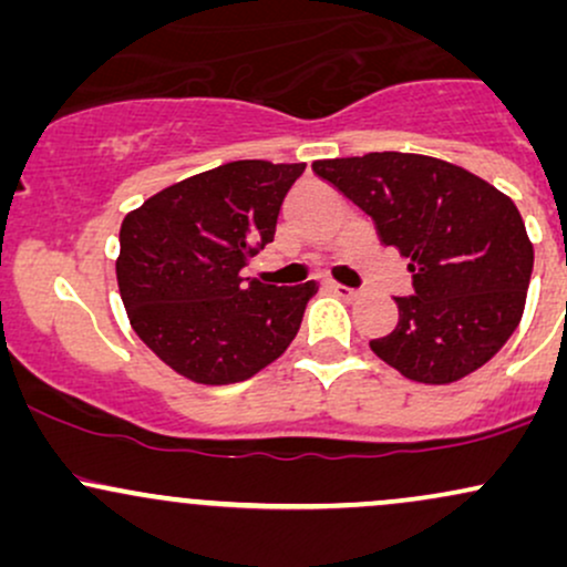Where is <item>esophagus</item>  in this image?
Here are the masks:
<instances>
[{"mask_svg": "<svg viewBox=\"0 0 567 567\" xmlns=\"http://www.w3.org/2000/svg\"><path fill=\"white\" fill-rule=\"evenodd\" d=\"M328 288L333 290L336 296H341V298H357V296H360V292H357V290H351V288H347V285H338V282H330Z\"/></svg>", "mask_w": 567, "mask_h": 567, "instance_id": "esophagus-1", "label": "esophagus"}]
</instances>
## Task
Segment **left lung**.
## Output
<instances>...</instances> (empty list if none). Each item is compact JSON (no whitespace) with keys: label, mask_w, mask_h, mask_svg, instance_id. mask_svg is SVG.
<instances>
[{"label":"left lung","mask_w":567,"mask_h":567,"mask_svg":"<svg viewBox=\"0 0 567 567\" xmlns=\"http://www.w3.org/2000/svg\"><path fill=\"white\" fill-rule=\"evenodd\" d=\"M315 173L375 220L408 258L415 296L394 298L400 322L370 341L419 383H453L483 368L517 330L533 243L517 205L464 167L424 154L317 159Z\"/></svg>","instance_id":"1"}]
</instances>
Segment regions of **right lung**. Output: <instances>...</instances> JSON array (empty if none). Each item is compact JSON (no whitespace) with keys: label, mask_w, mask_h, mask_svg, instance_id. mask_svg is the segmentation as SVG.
Instances as JSON below:
<instances>
[{"label":"right lung","mask_w":567,"mask_h":567,"mask_svg":"<svg viewBox=\"0 0 567 567\" xmlns=\"http://www.w3.org/2000/svg\"><path fill=\"white\" fill-rule=\"evenodd\" d=\"M303 171L229 162L162 188L122 220L116 285L127 320L184 379L247 381L296 338L320 285L247 282L243 269L275 239L279 205Z\"/></svg>","instance_id":"obj_1"}]
</instances>
